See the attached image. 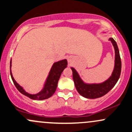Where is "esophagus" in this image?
<instances>
[{
  "label": "esophagus",
  "mask_w": 132,
  "mask_h": 132,
  "mask_svg": "<svg viewBox=\"0 0 132 132\" xmlns=\"http://www.w3.org/2000/svg\"><path fill=\"white\" fill-rule=\"evenodd\" d=\"M72 60V57H69V59H68V61H69V62H71Z\"/></svg>",
  "instance_id": "esophagus-1"
}]
</instances>
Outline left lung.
I'll return each mask as SVG.
<instances>
[{"mask_svg":"<svg viewBox=\"0 0 132 132\" xmlns=\"http://www.w3.org/2000/svg\"><path fill=\"white\" fill-rule=\"evenodd\" d=\"M114 48L115 58L114 66L111 76L107 80L101 83L87 84L85 83L79 76L78 72L74 68L71 67L73 74V80L78 93L83 97L87 99H96L101 97L107 94L115 84L120 78L121 70V62L117 44L114 39L109 38Z\"/></svg>","mask_w":132,"mask_h":132,"instance_id":"obj_1","label":"left lung"}]
</instances>
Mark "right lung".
<instances>
[{"mask_svg": "<svg viewBox=\"0 0 132 132\" xmlns=\"http://www.w3.org/2000/svg\"><path fill=\"white\" fill-rule=\"evenodd\" d=\"M11 63H12V60H11V62H10V72H11V78L15 86L21 94L34 100H46L53 96L57 87L58 82L60 79L61 74L63 70L67 67V60L66 59L55 62L51 68L48 76L46 78V80L44 84L43 89L37 94H31L27 93L23 89V87H21L19 84L17 83L15 79H14L12 72H11V66H12Z\"/></svg>", "mask_w": 132, "mask_h": 132, "instance_id": "1", "label": "right lung"}]
</instances>
